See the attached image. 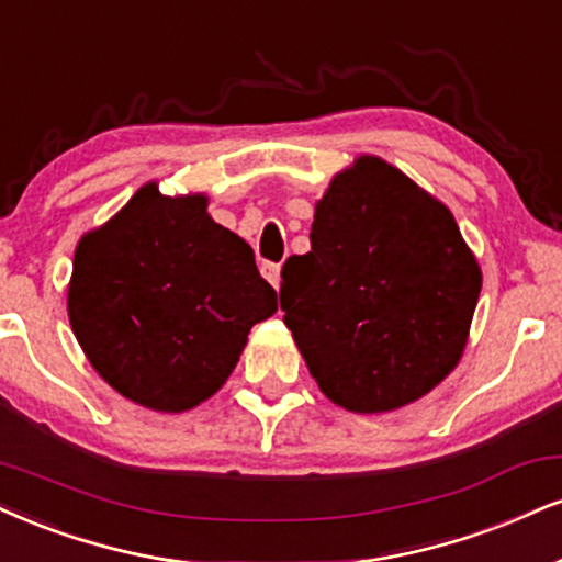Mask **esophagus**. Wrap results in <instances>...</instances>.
<instances>
[{
  "label": "esophagus",
  "instance_id": "34e87169",
  "mask_svg": "<svg viewBox=\"0 0 562 562\" xmlns=\"http://www.w3.org/2000/svg\"><path fill=\"white\" fill-rule=\"evenodd\" d=\"M261 274H263V280L272 282V288H280V263L263 261L261 263Z\"/></svg>",
  "mask_w": 562,
  "mask_h": 562
}]
</instances>
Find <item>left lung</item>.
<instances>
[{
  "label": "left lung",
  "instance_id": "left-lung-1",
  "mask_svg": "<svg viewBox=\"0 0 562 562\" xmlns=\"http://www.w3.org/2000/svg\"><path fill=\"white\" fill-rule=\"evenodd\" d=\"M482 269L450 209L380 157H358L316 201L311 251L282 267L280 306L329 401L403 408L461 361Z\"/></svg>",
  "mask_w": 562,
  "mask_h": 562
}]
</instances>
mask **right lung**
<instances>
[{"label": "right lung", "mask_w": 562, "mask_h": 562, "mask_svg": "<svg viewBox=\"0 0 562 562\" xmlns=\"http://www.w3.org/2000/svg\"><path fill=\"white\" fill-rule=\"evenodd\" d=\"M204 193L138 188L78 240L67 316L91 367L127 401L182 414L212 397L277 293Z\"/></svg>", "instance_id": "obj_1"}]
</instances>
